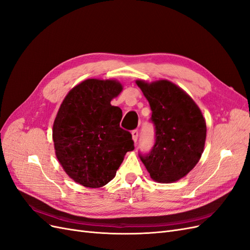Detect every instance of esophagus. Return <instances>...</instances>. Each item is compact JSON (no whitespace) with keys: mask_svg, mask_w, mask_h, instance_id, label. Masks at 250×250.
<instances>
[{"mask_svg":"<svg viewBox=\"0 0 250 250\" xmlns=\"http://www.w3.org/2000/svg\"><path fill=\"white\" fill-rule=\"evenodd\" d=\"M131 134H132V140L137 143L138 141V138H139V130L138 129H134L131 131Z\"/></svg>","mask_w":250,"mask_h":250,"instance_id":"1","label":"esophagus"}]
</instances>
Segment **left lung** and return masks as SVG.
<instances>
[{
	"label": "left lung",
	"mask_w": 250,
	"mask_h": 250,
	"mask_svg": "<svg viewBox=\"0 0 250 250\" xmlns=\"http://www.w3.org/2000/svg\"><path fill=\"white\" fill-rule=\"evenodd\" d=\"M150 104L155 142L139 156L157 183H173L186 176L200 160L207 125L192 98L168 80L146 83L138 80Z\"/></svg>",
	"instance_id": "8db88e82"
}]
</instances>
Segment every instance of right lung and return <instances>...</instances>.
Here are the masks:
<instances>
[{
    "label": "right lung",
    "mask_w": 250,
    "mask_h": 250,
    "mask_svg": "<svg viewBox=\"0 0 250 250\" xmlns=\"http://www.w3.org/2000/svg\"><path fill=\"white\" fill-rule=\"evenodd\" d=\"M122 85L116 80L87 79L70 90L53 125V141L60 165L76 183L103 187L116 176L132 135L120 127L122 110L112 106Z\"/></svg>",
    "instance_id": "right-lung-1"
}]
</instances>
